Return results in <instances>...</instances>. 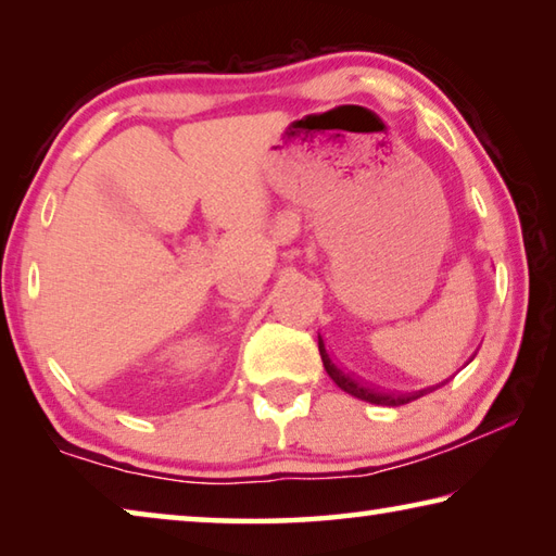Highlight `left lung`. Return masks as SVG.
Segmentation results:
<instances>
[{
    "label": "left lung",
    "instance_id": "1",
    "mask_svg": "<svg viewBox=\"0 0 556 556\" xmlns=\"http://www.w3.org/2000/svg\"><path fill=\"white\" fill-rule=\"evenodd\" d=\"M318 353H321L324 368H326L328 375H331V380H333L343 392L353 394V397H357V400H365V402H370V404H382V407H400V404H407V402H412V400H419L421 394L427 392V390H421V392H412V394H390V392H380V390L365 388L363 382L353 380L351 375H345L341 368H336L333 361H331V357H328V353H326V345H324V341H321V336H318Z\"/></svg>",
    "mask_w": 556,
    "mask_h": 556
}]
</instances>
